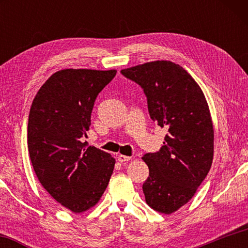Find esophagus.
<instances>
[{
    "mask_svg": "<svg viewBox=\"0 0 248 248\" xmlns=\"http://www.w3.org/2000/svg\"><path fill=\"white\" fill-rule=\"evenodd\" d=\"M131 158H132L131 156H127V155H123V154H119V155H118V161H119L120 163L128 162V161H130V159H131Z\"/></svg>",
    "mask_w": 248,
    "mask_h": 248,
    "instance_id": "esophagus-1",
    "label": "esophagus"
}]
</instances>
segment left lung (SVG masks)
<instances>
[{
  "label": "left lung",
  "instance_id": "left-lung-1",
  "mask_svg": "<svg viewBox=\"0 0 248 248\" xmlns=\"http://www.w3.org/2000/svg\"><path fill=\"white\" fill-rule=\"evenodd\" d=\"M121 73L143 89L151 118L169 129L159 152L142 157L150 170L142 188L151 208L170 215L194 197L211 167L215 130L209 105L198 83L171 61L146 62Z\"/></svg>",
  "mask_w": 248,
  "mask_h": 248
}]
</instances>
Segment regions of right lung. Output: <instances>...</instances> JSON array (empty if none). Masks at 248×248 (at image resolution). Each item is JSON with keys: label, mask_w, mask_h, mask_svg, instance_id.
<instances>
[{"label": "right lung", "mask_w": 248, "mask_h": 248, "mask_svg": "<svg viewBox=\"0 0 248 248\" xmlns=\"http://www.w3.org/2000/svg\"><path fill=\"white\" fill-rule=\"evenodd\" d=\"M117 70L64 69L52 74L33 98L27 144L33 170L49 195L74 213L98 202L108 186L115 158L81 138L100 91Z\"/></svg>", "instance_id": "1"}]
</instances>
